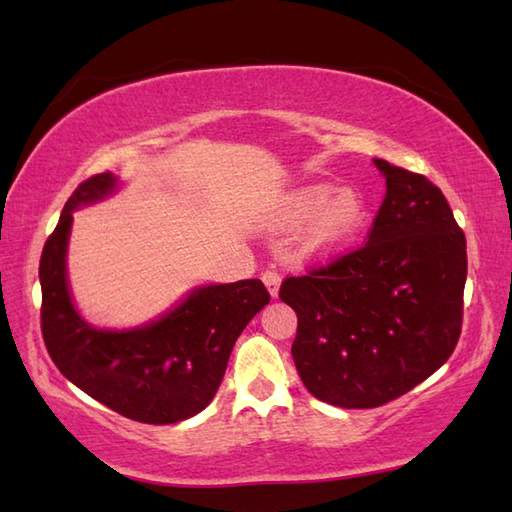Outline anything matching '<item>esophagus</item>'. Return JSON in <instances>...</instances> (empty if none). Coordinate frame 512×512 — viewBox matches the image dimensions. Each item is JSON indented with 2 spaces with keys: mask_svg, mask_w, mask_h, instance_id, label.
<instances>
[{
  "mask_svg": "<svg viewBox=\"0 0 512 512\" xmlns=\"http://www.w3.org/2000/svg\"><path fill=\"white\" fill-rule=\"evenodd\" d=\"M262 281L264 286L268 288L270 297L277 299L279 297V286H281V277L275 273V270H266V273H262Z\"/></svg>",
  "mask_w": 512,
  "mask_h": 512,
  "instance_id": "obj_1",
  "label": "esophagus"
}]
</instances>
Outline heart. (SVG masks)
<instances>
[{
    "label": "heart",
    "instance_id": "obj_1",
    "mask_svg": "<svg viewBox=\"0 0 512 512\" xmlns=\"http://www.w3.org/2000/svg\"><path fill=\"white\" fill-rule=\"evenodd\" d=\"M367 200L356 189H339L317 182L290 195L286 206L288 224H308L306 244L312 253H334L345 246L367 222Z\"/></svg>",
    "mask_w": 512,
    "mask_h": 512
}]
</instances>
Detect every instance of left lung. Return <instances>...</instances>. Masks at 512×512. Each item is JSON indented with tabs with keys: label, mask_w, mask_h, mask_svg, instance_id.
Wrapping results in <instances>:
<instances>
[{
	"label": "left lung",
	"mask_w": 512,
	"mask_h": 512,
	"mask_svg": "<svg viewBox=\"0 0 512 512\" xmlns=\"http://www.w3.org/2000/svg\"><path fill=\"white\" fill-rule=\"evenodd\" d=\"M374 165L387 193L367 244L279 290L299 319L303 385L343 409L407 394L449 361L462 328L466 239L447 198L418 173Z\"/></svg>",
	"instance_id": "obj_1"
}]
</instances>
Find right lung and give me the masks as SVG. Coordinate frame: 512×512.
Masks as SVG:
<instances>
[{
	"instance_id": "1",
	"label": "right lung",
	"mask_w": 512,
	"mask_h": 512,
	"mask_svg": "<svg viewBox=\"0 0 512 512\" xmlns=\"http://www.w3.org/2000/svg\"><path fill=\"white\" fill-rule=\"evenodd\" d=\"M105 171L79 184L39 262L41 332L59 372L125 418L173 424L200 413L220 387L228 356L248 321L270 301L259 279L191 288L176 306L134 328H94L68 281L72 213L121 189Z\"/></svg>"
}]
</instances>
